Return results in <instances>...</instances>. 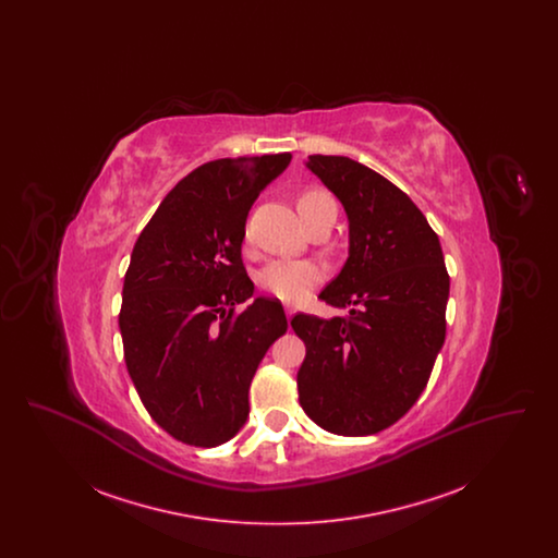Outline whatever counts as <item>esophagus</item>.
Returning a JSON list of instances; mask_svg holds the SVG:
<instances>
[{
	"label": "esophagus",
	"mask_w": 558,
	"mask_h": 558,
	"mask_svg": "<svg viewBox=\"0 0 558 558\" xmlns=\"http://www.w3.org/2000/svg\"><path fill=\"white\" fill-rule=\"evenodd\" d=\"M284 312H287V318L289 319H292V316L296 314V312H294V307H291V305H287V307H284Z\"/></svg>",
	"instance_id": "34e87169"
}]
</instances>
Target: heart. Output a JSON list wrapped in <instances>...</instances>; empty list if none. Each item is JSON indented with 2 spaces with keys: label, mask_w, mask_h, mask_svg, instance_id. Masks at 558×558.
<instances>
[{
  "label": "heart",
  "mask_w": 558,
  "mask_h": 558,
  "mask_svg": "<svg viewBox=\"0 0 558 558\" xmlns=\"http://www.w3.org/2000/svg\"><path fill=\"white\" fill-rule=\"evenodd\" d=\"M332 198L322 190H307L299 196V211H310L322 205H330ZM324 280V267L316 262H296V259H276L269 262L257 276V282L264 291L282 301H301L312 289Z\"/></svg>",
  "instance_id": "obj_1"
}]
</instances>
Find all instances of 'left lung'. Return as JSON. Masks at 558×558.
Masks as SVG:
<instances>
[{"mask_svg":"<svg viewBox=\"0 0 558 558\" xmlns=\"http://www.w3.org/2000/svg\"><path fill=\"white\" fill-rule=\"evenodd\" d=\"M305 167L345 209V266L319 299L349 316L292 318L307 347L299 401L328 433L372 435L425 391L446 341L450 276L437 234L398 186L349 157L314 155Z\"/></svg>","mask_w":558,"mask_h":558,"instance_id":"8db88e82","label":"left lung"}]
</instances>
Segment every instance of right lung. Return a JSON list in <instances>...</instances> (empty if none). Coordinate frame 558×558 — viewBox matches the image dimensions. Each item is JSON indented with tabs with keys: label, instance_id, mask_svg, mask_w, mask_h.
<instances>
[{
	"label": "right lung",
	"instance_id": "right-lung-1",
	"mask_svg": "<svg viewBox=\"0 0 558 558\" xmlns=\"http://www.w3.org/2000/svg\"><path fill=\"white\" fill-rule=\"evenodd\" d=\"M291 155L211 160L187 173L135 242L119 328L148 414L187 446L230 441L248 418V387L289 322L278 299L248 301L246 217Z\"/></svg>",
	"mask_w": 558,
	"mask_h": 558
}]
</instances>
